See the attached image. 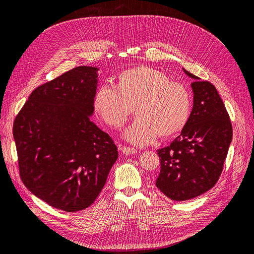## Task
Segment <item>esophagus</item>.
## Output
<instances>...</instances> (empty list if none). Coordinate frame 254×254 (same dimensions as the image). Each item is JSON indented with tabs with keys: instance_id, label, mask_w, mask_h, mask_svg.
<instances>
[{
	"instance_id": "34e87169",
	"label": "esophagus",
	"mask_w": 254,
	"mask_h": 254,
	"mask_svg": "<svg viewBox=\"0 0 254 254\" xmlns=\"http://www.w3.org/2000/svg\"><path fill=\"white\" fill-rule=\"evenodd\" d=\"M121 150L123 153H125V155H133V153L136 152V149L133 147H129V146H122Z\"/></svg>"
}]
</instances>
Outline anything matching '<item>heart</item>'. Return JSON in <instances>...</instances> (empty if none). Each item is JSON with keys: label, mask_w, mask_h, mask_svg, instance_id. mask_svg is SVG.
I'll use <instances>...</instances> for the list:
<instances>
[{"label": "heart", "mask_w": 254, "mask_h": 254, "mask_svg": "<svg viewBox=\"0 0 254 254\" xmlns=\"http://www.w3.org/2000/svg\"><path fill=\"white\" fill-rule=\"evenodd\" d=\"M93 107L106 125L121 128L135 109L137 117L124 132L125 139L135 145H146L171 139L188 126L193 107L190 89L171 80L163 71L137 65L121 72L115 86L99 87Z\"/></svg>", "instance_id": "b5f03b06"}]
</instances>
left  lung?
I'll use <instances>...</instances> for the list:
<instances>
[{"label": "left lung", "instance_id": "left-lung-1", "mask_svg": "<svg viewBox=\"0 0 254 254\" xmlns=\"http://www.w3.org/2000/svg\"><path fill=\"white\" fill-rule=\"evenodd\" d=\"M191 83L194 105L188 126L170 146L159 149L161 170L156 187L172 200L195 198L217 183L233 130L216 88L184 70Z\"/></svg>", "mask_w": 254, "mask_h": 254}]
</instances>
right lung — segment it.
<instances>
[{
	"mask_svg": "<svg viewBox=\"0 0 254 254\" xmlns=\"http://www.w3.org/2000/svg\"><path fill=\"white\" fill-rule=\"evenodd\" d=\"M96 72L77 66L41 84L13 122L20 178L57 210L77 212L93 203L119 157L112 137L90 121Z\"/></svg>",
	"mask_w": 254,
	"mask_h": 254,
	"instance_id": "add662e5",
	"label": "right lung"
}]
</instances>
